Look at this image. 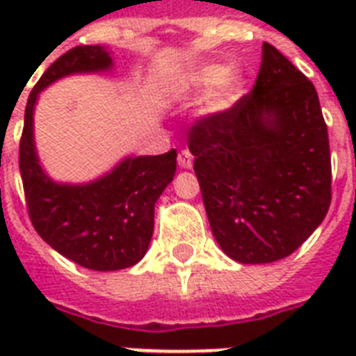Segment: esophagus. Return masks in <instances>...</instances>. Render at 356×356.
<instances>
[{
    "instance_id": "1",
    "label": "esophagus",
    "mask_w": 356,
    "mask_h": 356,
    "mask_svg": "<svg viewBox=\"0 0 356 356\" xmlns=\"http://www.w3.org/2000/svg\"><path fill=\"white\" fill-rule=\"evenodd\" d=\"M177 162L181 168H184V170H190V168L194 166V156H192V153H190L188 149H183L181 153H179Z\"/></svg>"
}]
</instances>
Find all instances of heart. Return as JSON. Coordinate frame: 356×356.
<instances>
[{
	"mask_svg": "<svg viewBox=\"0 0 356 356\" xmlns=\"http://www.w3.org/2000/svg\"><path fill=\"white\" fill-rule=\"evenodd\" d=\"M179 86L192 94H201V114L222 118L236 107L245 94L248 77L240 66L200 64L179 77Z\"/></svg>",
	"mask_w": 356,
	"mask_h": 356,
	"instance_id": "b5f03b06",
	"label": "heart"
}]
</instances>
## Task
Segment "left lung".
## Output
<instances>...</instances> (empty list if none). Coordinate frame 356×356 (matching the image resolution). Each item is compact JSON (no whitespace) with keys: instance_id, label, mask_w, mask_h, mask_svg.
I'll return each mask as SVG.
<instances>
[{"instance_id":"1","label":"left lung","mask_w":356,"mask_h":356,"mask_svg":"<svg viewBox=\"0 0 356 356\" xmlns=\"http://www.w3.org/2000/svg\"><path fill=\"white\" fill-rule=\"evenodd\" d=\"M188 147L212 234L236 262L284 259L323 222L331 155L318 92L268 42L251 94L201 118Z\"/></svg>"}]
</instances>
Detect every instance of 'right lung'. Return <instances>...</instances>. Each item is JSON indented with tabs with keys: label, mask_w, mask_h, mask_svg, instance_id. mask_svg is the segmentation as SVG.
I'll use <instances>...</instances> for the list:
<instances>
[{
	"label": "right lung",
	"mask_w": 356,
	"mask_h": 356,
	"mask_svg": "<svg viewBox=\"0 0 356 356\" xmlns=\"http://www.w3.org/2000/svg\"><path fill=\"white\" fill-rule=\"evenodd\" d=\"M114 66L105 46H77L58 57L31 90L19 142V173L33 227L75 264L96 271L131 268L144 259L153 236L155 203L177 168V151L129 155L90 183H57L35 145V107L44 88L75 74H107Z\"/></svg>",
	"instance_id": "right-lung-1"
}]
</instances>
